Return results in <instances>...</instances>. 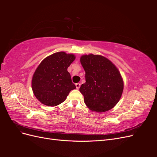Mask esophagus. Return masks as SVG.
<instances>
[{
	"label": "esophagus",
	"instance_id": "34e87169",
	"mask_svg": "<svg viewBox=\"0 0 157 157\" xmlns=\"http://www.w3.org/2000/svg\"><path fill=\"white\" fill-rule=\"evenodd\" d=\"M76 86V88H77V89H79L80 87V83H77L75 84Z\"/></svg>",
	"mask_w": 157,
	"mask_h": 157
}]
</instances>
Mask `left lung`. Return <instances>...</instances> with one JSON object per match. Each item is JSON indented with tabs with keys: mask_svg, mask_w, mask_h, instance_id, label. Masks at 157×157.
<instances>
[{
	"mask_svg": "<svg viewBox=\"0 0 157 157\" xmlns=\"http://www.w3.org/2000/svg\"><path fill=\"white\" fill-rule=\"evenodd\" d=\"M80 63L85 71L86 82L79 90L91 111L105 112L120 100L124 88L121 75L111 61L100 55H84Z\"/></svg>",
	"mask_w": 157,
	"mask_h": 157,
	"instance_id": "obj_1",
	"label": "left lung"
}]
</instances>
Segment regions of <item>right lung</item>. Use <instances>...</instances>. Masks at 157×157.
<instances>
[{"instance_id": "obj_1", "label": "right lung", "mask_w": 157, "mask_h": 157, "mask_svg": "<svg viewBox=\"0 0 157 157\" xmlns=\"http://www.w3.org/2000/svg\"><path fill=\"white\" fill-rule=\"evenodd\" d=\"M75 59L73 54L59 52L41 61L32 78L33 94L40 102L47 106L58 105L76 88L67 71Z\"/></svg>"}]
</instances>
